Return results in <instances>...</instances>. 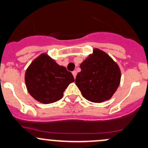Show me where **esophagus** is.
I'll list each match as a JSON object with an SVG mask.
<instances>
[{"mask_svg": "<svg viewBox=\"0 0 148 148\" xmlns=\"http://www.w3.org/2000/svg\"><path fill=\"white\" fill-rule=\"evenodd\" d=\"M72 74H73V76H74V79H75L76 78V76H77V71H72Z\"/></svg>", "mask_w": 148, "mask_h": 148, "instance_id": "esophagus-1", "label": "esophagus"}]
</instances>
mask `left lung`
I'll return each mask as SVG.
<instances>
[{
	"label": "left lung",
	"instance_id": "1",
	"mask_svg": "<svg viewBox=\"0 0 148 148\" xmlns=\"http://www.w3.org/2000/svg\"><path fill=\"white\" fill-rule=\"evenodd\" d=\"M80 68L75 83L85 99L101 103L112 97L120 85L121 71L107 53L95 48Z\"/></svg>",
	"mask_w": 148,
	"mask_h": 148
}]
</instances>
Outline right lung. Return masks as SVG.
I'll list each match as a JSON object with an SVG mask.
<instances>
[{"mask_svg":"<svg viewBox=\"0 0 148 148\" xmlns=\"http://www.w3.org/2000/svg\"><path fill=\"white\" fill-rule=\"evenodd\" d=\"M74 77L63 66L58 64L47 53H41L28 66L25 82L33 98L43 104L59 100Z\"/></svg>","mask_w":148,"mask_h":148,"instance_id":"obj_1","label":"right lung"}]
</instances>
